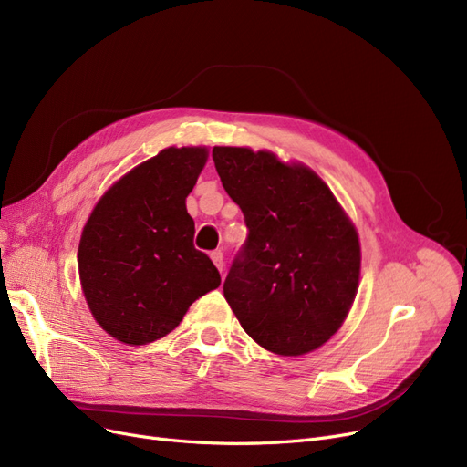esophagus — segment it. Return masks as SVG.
I'll use <instances>...</instances> for the list:
<instances>
[{"label":"esophagus","mask_w":467,"mask_h":467,"mask_svg":"<svg viewBox=\"0 0 467 467\" xmlns=\"http://www.w3.org/2000/svg\"><path fill=\"white\" fill-rule=\"evenodd\" d=\"M210 257H212V261H213V265H215L219 271H223V265H225V261H223V252H221V250H215V252L210 254Z\"/></svg>","instance_id":"34e87169"}]
</instances>
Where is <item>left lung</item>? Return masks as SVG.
<instances>
[{"mask_svg":"<svg viewBox=\"0 0 467 467\" xmlns=\"http://www.w3.org/2000/svg\"><path fill=\"white\" fill-rule=\"evenodd\" d=\"M212 156L248 227L223 284L240 327L276 355L317 349L337 332L357 296L353 223L306 166L242 147H213Z\"/></svg>","mask_w":467,"mask_h":467,"instance_id":"8db88e82","label":"left lung"}]
</instances>
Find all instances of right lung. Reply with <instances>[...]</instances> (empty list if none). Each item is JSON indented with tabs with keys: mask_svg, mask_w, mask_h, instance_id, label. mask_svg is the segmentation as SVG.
<instances>
[{
	"mask_svg": "<svg viewBox=\"0 0 467 467\" xmlns=\"http://www.w3.org/2000/svg\"><path fill=\"white\" fill-rule=\"evenodd\" d=\"M208 149H164L121 177L97 202L78 248L88 306L118 341L145 346L170 334L192 303L221 284L194 248L185 200Z\"/></svg>",
	"mask_w": 467,
	"mask_h": 467,
	"instance_id": "right-lung-1",
	"label": "right lung"
}]
</instances>
